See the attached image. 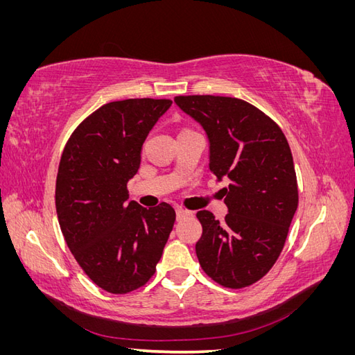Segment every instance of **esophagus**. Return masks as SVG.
Listing matches in <instances>:
<instances>
[{"label": "esophagus", "mask_w": 355, "mask_h": 355, "mask_svg": "<svg viewBox=\"0 0 355 355\" xmlns=\"http://www.w3.org/2000/svg\"><path fill=\"white\" fill-rule=\"evenodd\" d=\"M176 216H178V219L187 218V216H192V211L185 210V209H182V207H176Z\"/></svg>", "instance_id": "esophagus-1"}]
</instances>
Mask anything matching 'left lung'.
<instances>
[{
    "mask_svg": "<svg viewBox=\"0 0 355 355\" xmlns=\"http://www.w3.org/2000/svg\"><path fill=\"white\" fill-rule=\"evenodd\" d=\"M175 102L206 130L211 173L231 182L222 189L230 209L225 222L209 210L197 213L198 262L223 287L252 286L277 262L297 209L287 139L270 116L237 98L196 94L176 96Z\"/></svg>",
    "mask_w": 355,
    "mask_h": 355,
    "instance_id": "8db88e82",
    "label": "left lung"
}]
</instances>
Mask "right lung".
<instances>
[{"mask_svg":"<svg viewBox=\"0 0 355 355\" xmlns=\"http://www.w3.org/2000/svg\"><path fill=\"white\" fill-rule=\"evenodd\" d=\"M168 99L110 102L75 128L56 179V211L75 261L106 292L124 295L155 272L176 220L167 202H127V182L141 166L148 133Z\"/></svg>","mask_w":355,"mask_h":355,"instance_id":"right-lung-1","label":"right lung"}]
</instances>
